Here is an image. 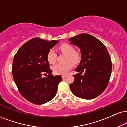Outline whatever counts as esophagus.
<instances>
[{
    "label": "esophagus",
    "mask_w": 127,
    "mask_h": 127,
    "mask_svg": "<svg viewBox=\"0 0 127 127\" xmlns=\"http://www.w3.org/2000/svg\"><path fill=\"white\" fill-rule=\"evenodd\" d=\"M65 77H66V75H63L62 76V77L63 79V78H64Z\"/></svg>",
    "instance_id": "1"
}]
</instances>
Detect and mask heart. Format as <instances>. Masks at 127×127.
<instances>
[{
    "label": "heart",
    "instance_id": "heart-1",
    "mask_svg": "<svg viewBox=\"0 0 127 127\" xmlns=\"http://www.w3.org/2000/svg\"><path fill=\"white\" fill-rule=\"evenodd\" d=\"M59 50L67 54L64 64H56L52 67L54 73L57 75H65L73 67V63L77 64L80 60L79 54L75 52L73 46L68 44H63L59 46ZM56 53L54 49H50L47 53V59L50 64H54L56 60Z\"/></svg>",
    "mask_w": 127,
    "mask_h": 127
}]
</instances>
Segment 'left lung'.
Segmentation results:
<instances>
[{
	"label": "left lung",
	"mask_w": 127,
	"mask_h": 127,
	"mask_svg": "<svg viewBox=\"0 0 127 127\" xmlns=\"http://www.w3.org/2000/svg\"><path fill=\"white\" fill-rule=\"evenodd\" d=\"M68 41L79 48L81 55L79 65L75 70L80 73L73 75L74 81L70 84L71 90L81 98H95L108 84L112 69L110 54L106 47L91 35L81 33Z\"/></svg>",
	"instance_id": "1"
}]
</instances>
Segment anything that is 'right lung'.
Returning <instances> with one entry per match:
<instances>
[{
    "label": "right lung",
    "mask_w": 127,
    "mask_h": 127,
    "mask_svg": "<svg viewBox=\"0 0 127 127\" xmlns=\"http://www.w3.org/2000/svg\"><path fill=\"white\" fill-rule=\"evenodd\" d=\"M59 42L36 37L25 43L14 57L12 74L19 92L26 99L37 105L50 101L56 95L60 75H53L47 53ZM47 75L42 78V74Z\"/></svg>",
    "instance_id": "obj_1"
}]
</instances>
